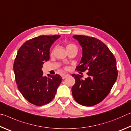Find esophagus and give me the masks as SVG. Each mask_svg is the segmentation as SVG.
<instances>
[{
	"label": "esophagus",
	"mask_w": 131,
	"mask_h": 131,
	"mask_svg": "<svg viewBox=\"0 0 131 131\" xmlns=\"http://www.w3.org/2000/svg\"><path fill=\"white\" fill-rule=\"evenodd\" d=\"M69 76L70 75L69 74H62V77L63 79H64L65 78H67V77H69Z\"/></svg>",
	"instance_id": "esophagus-1"
}]
</instances>
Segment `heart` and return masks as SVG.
<instances>
[{
  "instance_id": "obj_1",
  "label": "heart",
  "mask_w": 131,
  "mask_h": 131,
  "mask_svg": "<svg viewBox=\"0 0 131 131\" xmlns=\"http://www.w3.org/2000/svg\"><path fill=\"white\" fill-rule=\"evenodd\" d=\"M73 46H75L73 44H67V45H66V49H67V48H70L71 47H73Z\"/></svg>"
}]
</instances>
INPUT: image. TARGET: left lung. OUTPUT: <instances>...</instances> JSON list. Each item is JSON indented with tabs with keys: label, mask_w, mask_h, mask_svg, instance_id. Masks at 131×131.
<instances>
[{
	"label": "left lung",
	"mask_w": 131,
	"mask_h": 131,
	"mask_svg": "<svg viewBox=\"0 0 131 131\" xmlns=\"http://www.w3.org/2000/svg\"><path fill=\"white\" fill-rule=\"evenodd\" d=\"M83 50L77 71L88 70V77L73 74L75 84L72 88L73 96L77 103L92 106L102 101L109 94L116 82L118 72L116 60L108 48L100 40L83 35H74Z\"/></svg>",
	"instance_id": "left-lung-1"
}]
</instances>
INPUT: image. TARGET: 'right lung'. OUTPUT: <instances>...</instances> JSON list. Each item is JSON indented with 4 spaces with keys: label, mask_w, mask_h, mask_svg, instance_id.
<instances>
[{
    "label": "right lung",
    "mask_w": 131,
    "mask_h": 131,
    "mask_svg": "<svg viewBox=\"0 0 131 131\" xmlns=\"http://www.w3.org/2000/svg\"><path fill=\"white\" fill-rule=\"evenodd\" d=\"M61 36L43 35L25 42L18 51L14 72L18 88L30 103L42 106L51 101L62 81L59 75L43 76L41 68L50 59V48Z\"/></svg>",
    "instance_id": "right-lung-1"
}]
</instances>
